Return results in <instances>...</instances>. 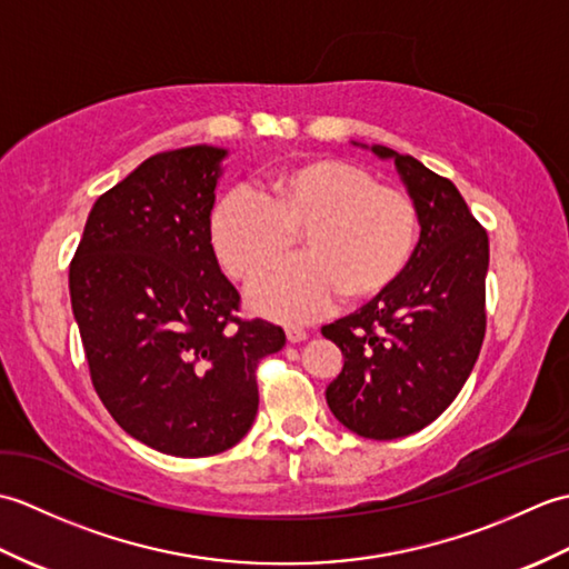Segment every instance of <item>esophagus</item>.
Masks as SVG:
<instances>
[{
  "mask_svg": "<svg viewBox=\"0 0 569 569\" xmlns=\"http://www.w3.org/2000/svg\"><path fill=\"white\" fill-rule=\"evenodd\" d=\"M286 337H288V342H303L306 337H308V332L303 328H296V325H288Z\"/></svg>",
  "mask_w": 569,
  "mask_h": 569,
  "instance_id": "obj_1",
  "label": "esophagus"
}]
</instances>
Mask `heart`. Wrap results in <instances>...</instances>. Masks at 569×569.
<instances>
[{
  "label": "heart",
  "instance_id": "b5f03b06",
  "mask_svg": "<svg viewBox=\"0 0 569 569\" xmlns=\"http://www.w3.org/2000/svg\"><path fill=\"white\" fill-rule=\"evenodd\" d=\"M418 227L410 192L342 159L286 166L259 196H227L210 224L224 269L239 281L282 260L299 237L305 259L259 278L249 293L251 308L276 320L316 318L337 296L345 303L381 296L413 257Z\"/></svg>",
  "mask_w": 569,
  "mask_h": 569
}]
</instances>
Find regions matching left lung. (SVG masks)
<instances>
[{
    "instance_id": "8db88e82",
    "label": "left lung",
    "mask_w": 569,
    "mask_h": 569,
    "mask_svg": "<svg viewBox=\"0 0 569 569\" xmlns=\"http://www.w3.org/2000/svg\"><path fill=\"white\" fill-rule=\"evenodd\" d=\"M393 159L418 204L420 239L406 271L352 316L322 335L345 355L325 396L345 428L369 440L418 432L455 401L487 332V229L450 178L408 153Z\"/></svg>"
}]
</instances>
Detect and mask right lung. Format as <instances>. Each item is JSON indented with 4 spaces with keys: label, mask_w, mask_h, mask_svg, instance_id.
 Here are the masks:
<instances>
[{
    "label": "right lung",
    "mask_w": 569,
    "mask_h": 569,
    "mask_svg": "<svg viewBox=\"0 0 569 569\" xmlns=\"http://www.w3.org/2000/svg\"><path fill=\"white\" fill-rule=\"evenodd\" d=\"M224 149L161 151L92 204L70 261L90 379L131 438L176 457L237 445L259 410L257 369L286 345L241 320L210 232Z\"/></svg>",
    "instance_id": "add662e5"
}]
</instances>
